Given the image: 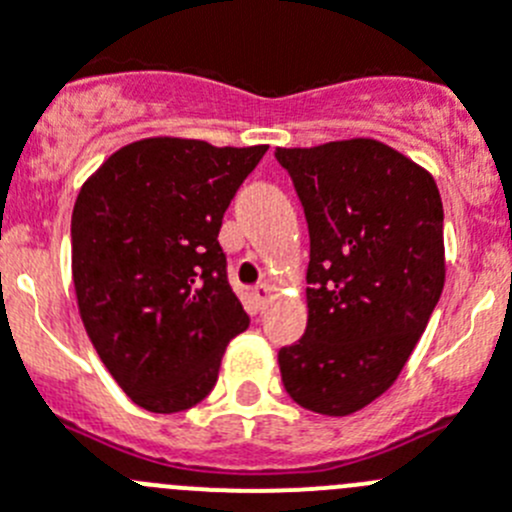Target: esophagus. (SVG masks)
<instances>
[{
    "instance_id": "34e87169",
    "label": "esophagus",
    "mask_w": 512,
    "mask_h": 512,
    "mask_svg": "<svg viewBox=\"0 0 512 512\" xmlns=\"http://www.w3.org/2000/svg\"><path fill=\"white\" fill-rule=\"evenodd\" d=\"M273 293H275V288L270 283H260V285H255V288H252V296H255V301L260 303H267L270 301V298H273Z\"/></svg>"
}]
</instances>
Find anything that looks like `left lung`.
Returning a JSON list of instances; mask_svg holds the SVG:
<instances>
[{
    "mask_svg": "<svg viewBox=\"0 0 512 512\" xmlns=\"http://www.w3.org/2000/svg\"><path fill=\"white\" fill-rule=\"evenodd\" d=\"M306 211V334L278 352L288 395L352 416L398 380L444 290L434 176L370 137L278 147Z\"/></svg>",
    "mask_w": 512,
    "mask_h": 512,
    "instance_id": "obj_1",
    "label": "left lung"
}]
</instances>
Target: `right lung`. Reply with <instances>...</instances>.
I'll return each mask as SVG.
<instances>
[{"instance_id": "add662e5", "label": "right lung", "mask_w": 512, "mask_h": 512, "mask_svg": "<svg viewBox=\"0 0 512 512\" xmlns=\"http://www.w3.org/2000/svg\"><path fill=\"white\" fill-rule=\"evenodd\" d=\"M267 145L145 137L78 191L71 270L81 321L109 375L150 413H178L216 385L250 326L219 245L224 211Z\"/></svg>"}]
</instances>
